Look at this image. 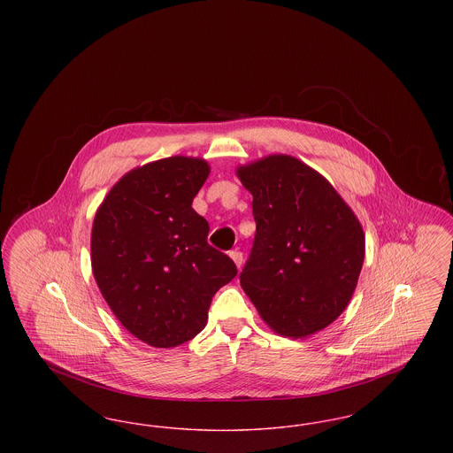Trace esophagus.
<instances>
[{
  "mask_svg": "<svg viewBox=\"0 0 453 453\" xmlns=\"http://www.w3.org/2000/svg\"><path fill=\"white\" fill-rule=\"evenodd\" d=\"M229 257H231V259L236 263L237 268H241V266H242V253H241V251H231V253H229Z\"/></svg>",
  "mask_w": 453,
  "mask_h": 453,
  "instance_id": "esophagus-1",
  "label": "esophagus"
}]
</instances>
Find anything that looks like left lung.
I'll use <instances>...</instances> for the list:
<instances>
[{
    "instance_id": "1",
    "label": "left lung",
    "mask_w": 453,
    "mask_h": 453,
    "mask_svg": "<svg viewBox=\"0 0 453 453\" xmlns=\"http://www.w3.org/2000/svg\"><path fill=\"white\" fill-rule=\"evenodd\" d=\"M253 195L257 234L239 275L261 319L285 338H307L349 303L365 258V233L321 173L288 154L237 166Z\"/></svg>"
}]
</instances>
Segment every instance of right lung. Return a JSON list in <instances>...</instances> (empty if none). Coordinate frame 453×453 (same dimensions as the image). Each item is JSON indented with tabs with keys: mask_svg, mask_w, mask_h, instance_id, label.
Instances as JSON below:
<instances>
[{
	"mask_svg": "<svg viewBox=\"0 0 453 453\" xmlns=\"http://www.w3.org/2000/svg\"><path fill=\"white\" fill-rule=\"evenodd\" d=\"M209 173L202 157L152 161L126 173L95 214L93 277L122 326L154 348L195 338L214 294L237 275L192 209Z\"/></svg>",
	"mask_w": 453,
	"mask_h": 453,
	"instance_id": "right-lung-1",
	"label": "right lung"
}]
</instances>
